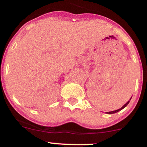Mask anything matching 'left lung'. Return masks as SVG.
Masks as SVG:
<instances>
[{
  "mask_svg": "<svg viewBox=\"0 0 147 147\" xmlns=\"http://www.w3.org/2000/svg\"><path fill=\"white\" fill-rule=\"evenodd\" d=\"M130 100H131V99H130ZM129 102H130V101H129V102H126V104H124V106H123L122 108H121V109H118V110L114 111H111V112H107V113H108V114H113V113H117V112H118V111H119L122 110V109H124V108H125V107H126V106H127V105H128V104H129Z\"/></svg>",
  "mask_w": 147,
  "mask_h": 147,
  "instance_id": "left-lung-1",
  "label": "left lung"
}]
</instances>
